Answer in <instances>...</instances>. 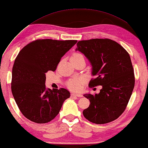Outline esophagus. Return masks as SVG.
Wrapping results in <instances>:
<instances>
[{
	"instance_id": "esophagus-1",
	"label": "esophagus",
	"mask_w": 148,
	"mask_h": 148,
	"mask_svg": "<svg viewBox=\"0 0 148 148\" xmlns=\"http://www.w3.org/2000/svg\"><path fill=\"white\" fill-rule=\"evenodd\" d=\"M82 95L79 94V93H73L71 94V97H82Z\"/></svg>"
}]
</instances>
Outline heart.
<instances>
[{"label": "heart", "mask_w": 148, "mask_h": 148, "mask_svg": "<svg viewBox=\"0 0 148 148\" xmlns=\"http://www.w3.org/2000/svg\"><path fill=\"white\" fill-rule=\"evenodd\" d=\"M79 57H84L82 55L79 53H74L72 55L71 58H78ZM84 79L82 77H76V78H72L67 82V86L72 90H76L80 88L82 84L83 83Z\"/></svg>", "instance_id": "b5f03b06"}]
</instances>
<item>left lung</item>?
I'll return each instance as SVG.
<instances>
[{
	"instance_id": "left-lung-1",
	"label": "left lung",
	"mask_w": 148,
	"mask_h": 148,
	"mask_svg": "<svg viewBox=\"0 0 148 148\" xmlns=\"http://www.w3.org/2000/svg\"><path fill=\"white\" fill-rule=\"evenodd\" d=\"M76 51L83 53L91 65L89 86H102L99 93H86L90 104L83 114L93 123L105 124L119 118L132 95L135 79L130 55L116 41L109 39L79 41Z\"/></svg>"
}]
</instances>
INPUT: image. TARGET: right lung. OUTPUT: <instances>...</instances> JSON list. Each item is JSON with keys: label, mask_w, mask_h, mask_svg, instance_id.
I'll list each match as a JSON object with an SVG mask.
<instances>
[{"label": "right lung", "mask_w": 148, "mask_h": 148, "mask_svg": "<svg viewBox=\"0 0 148 148\" xmlns=\"http://www.w3.org/2000/svg\"><path fill=\"white\" fill-rule=\"evenodd\" d=\"M76 43V40L38 39L18 53L12 68V93L20 111L29 121L49 123L70 97L64 88H47L46 73L55 71L61 58Z\"/></svg>", "instance_id": "add662e5"}]
</instances>
